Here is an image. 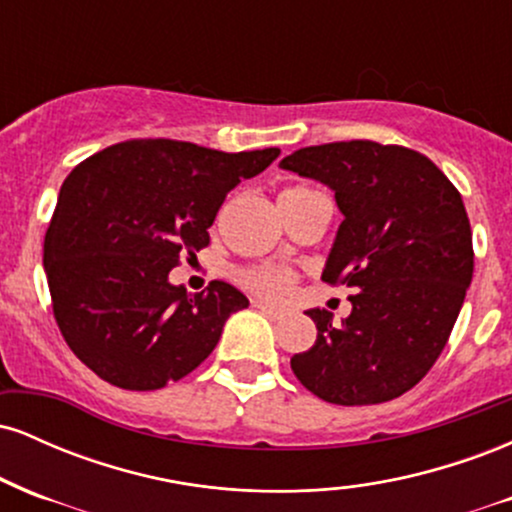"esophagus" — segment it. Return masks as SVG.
Returning <instances> with one entry per match:
<instances>
[{"label":"esophagus","mask_w":512,"mask_h":512,"mask_svg":"<svg viewBox=\"0 0 512 512\" xmlns=\"http://www.w3.org/2000/svg\"><path fill=\"white\" fill-rule=\"evenodd\" d=\"M255 308L260 310V313H264L267 317H272V320H281L286 313L281 308H276V305L272 303H264V301H255Z\"/></svg>","instance_id":"obj_1"}]
</instances>
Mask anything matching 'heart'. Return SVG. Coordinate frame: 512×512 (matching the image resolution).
Here are the masks:
<instances>
[{
	"label": "heart",
	"instance_id": "1",
	"mask_svg": "<svg viewBox=\"0 0 512 512\" xmlns=\"http://www.w3.org/2000/svg\"><path fill=\"white\" fill-rule=\"evenodd\" d=\"M301 192L310 190L308 187H291L284 195H301ZM238 281L255 293H262V296L281 298L296 284V272L286 264H260V267L238 269Z\"/></svg>",
	"mask_w": 512,
	"mask_h": 512
}]
</instances>
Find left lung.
I'll use <instances>...</instances> for the list:
<instances>
[{"instance_id":"8db88e82","label":"left lung","mask_w":512,"mask_h":512,"mask_svg":"<svg viewBox=\"0 0 512 512\" xmlns=\"http://www.w3.org/2000/svg\"><path fill=\"white\" fill-rule=\"evenodd\" d=\"M325 182L344 214L322 281L354 289L351 315H308L317 339L291 368L325 402L361 407L411 390L448 344L474 274L457 187L431 158L368 139L305 146L279 163Z\"/></svg>"}]
</instances>
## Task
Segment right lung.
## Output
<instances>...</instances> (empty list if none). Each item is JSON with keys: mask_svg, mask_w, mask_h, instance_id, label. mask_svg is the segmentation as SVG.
Returning a JSON list of instances; mask_svg holds the SVG:
<instances>
[{"mask_svg": "<svg viewBox=\"0 0 512 512\" xmlns=\"http://www.w3.org/2000/svg\"><path fill=\"white\" fill-rule=\"evenodd\" d=\"M279 154L129 139L67 175L43 264L64 342L98 378L161 390L214 351L228 315L248 308V298L226 281L187 293L168 274L182 255L207 248L228 192Z\"/></svg>", "mask_w": 512, "mask_h": 512, "instance_id": "1", "label": "right lung"}]
</instances>
